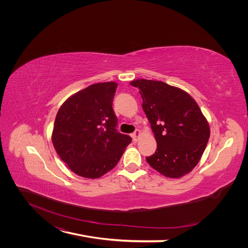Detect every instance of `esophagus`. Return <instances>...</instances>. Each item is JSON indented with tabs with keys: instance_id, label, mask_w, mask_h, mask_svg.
Instances as JSON below:
<instances>
[{
	"instance_id": "esophagus-1",
	"label": "esophagus",
	"mask_w": 248,
	"mask_h": 248,
	"mask_svg": "<svg viewBox=\"0 0 248 248\" xmlns=\"http://www.w3.org/2000/svg\"><path fill=\"white\" fill-rule=\"evenodd\" d=\"M140 131L139 129H136V131L133 133V135H132V137H133V140H134V141H137L138 140V138H139V135H140Z\"/></svg>"
}]
</instances>
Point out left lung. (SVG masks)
Masks as SVG:
<instances>
[{"label":"left lung","mask_w":248,"mask_h":248,"mask_svg":"<svg viewBox=\"0 0 248 248\" xmlns=\"http://www.w3.org/2000/svg\"><path fill=\"white\" fill-rule=\"evenodd\" d=\"M144 109L157 140L148 164L162 175L180 178L201 159L210 128L197 102L187 93L163 81L137 79Z\"/></svg>","instance_id":"obj_1"}]
</instances>
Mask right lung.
<instances>
[{"label":"right lung","mask_w":248,"mask_h":248,"mask_svg":"<svg viewBox=\"0 0 248 248\" xmlns=\"http://www.w3.org/2000/svg\"><path fill=\"white\" fill-rule=\"evenodd\" d=\"M117 84L101 82L70 96L59 108L52 142L70 170L96 179L119 163L132 138L117 131L112 101Z\"/></svg>","instance_id":"right-lung-1"}]
</instances>
